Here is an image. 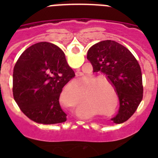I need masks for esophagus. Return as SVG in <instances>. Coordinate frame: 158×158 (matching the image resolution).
<instances>
[{
    "mask_svg": "<svg viewBox=\"0 0 158 158\" xmlns=\"http://www.w3.org/2000/svg\"><path fill=\"white\" fill-rule=\"evenodd\" d=\"M81 76V73L80 72H77L76 73V77H79Z\"/></svg>",
    "mask_w": 158,
    "mask_h": 158,
    "instance_id": "34e87169",
    "label": "esophagus"
}]
</instances>
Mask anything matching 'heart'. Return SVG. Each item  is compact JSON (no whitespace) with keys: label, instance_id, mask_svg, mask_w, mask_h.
Here are the masks:
<instances>
[{"label":"heart","instance_id":"1","mask_svg":"<svg viewBox=\"0 0 158 158\" xmlns=\"http://www.w3.org/2000/svg\"><path fill=\"white\" fill-rule=\"evenodd\" d=\"M99 81H105L110 86L113 92L116 94L115 87L111 83L104 81L102 78H96L93 80L90 81L88 83L87 88H86V93L91 98L98 100L102 104V109L104 111H110L113 109L115 105V98L112 91L110 89L103 88L99 84L96 83ZM75 110L76 113L78 115L81 117H92L100 113L99 109H96L94 107H85V106L81 104H77L75 105ZM117 112V104L115 105V110H113L111 115H115Z\"/></svg>","mask_w":158,"mask_h":158}]
</instances>
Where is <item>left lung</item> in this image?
Returning <instances> with one entry per match:
<instances>
[{
  "label": "left lung",
  "mask_w": 158,
  "mask_h": 158,
  "mask_svg": "<svg viewBox=\"0 0 158 158\" xmlns=\"http://www.w3.org/2000/svg\"><path fill=\"white\" fill-rule=\"evenodd\" d=\"M87 59L93 72L104 73L115 87L120 107L111 120L115 123H124L135 112L143 96L139 62L127 47L113 40L101 41L90 47Z\"/></svg>",
  "instance_id": "8db88e82"
}]
</instances>
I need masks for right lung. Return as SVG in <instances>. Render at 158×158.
Instances as JSON below:
<instances>
[{"instance_id": "add662e5", "label": "right lung", "mask_w": 158, "mask_h": 158, "mask_svg": "<svg viewBox=\"0 0 158 158\" xmlns=\"http://www.w3.org/2000/svg\"><path fill=\"white\" fill-rule=\"evenodd\" d=\"M75 73L65 54L53 43L41 42L26 49L14 66L13 97L19 109L38 123L66 121L59 104L62 88Z\"/></svg>"}]
</instances>
